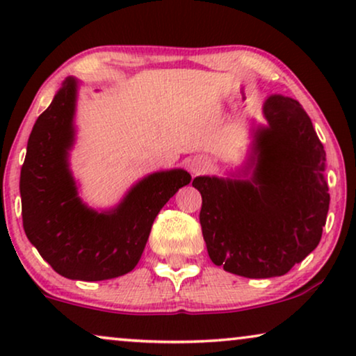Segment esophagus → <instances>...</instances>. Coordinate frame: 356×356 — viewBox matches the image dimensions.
<instances>
[{"label":"esophagus","mask_w":356,"mask_h":356,"mask_svg":"<svg viewBox=\"0 0 356 356\" xmlns=\"http://www.w3.org/2000/svg\"><path fill=\"white\" fill-rule=\"evenodd\" d=\"M188 168H189V172H191L193 175L202 173V172H206V170H207V162L204 159H201V157H194V159L189 160Z\"/></svg>","instance_id":"1"}]
</instances>
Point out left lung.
Listing matches in <instances>:
<instances>
[{"label": "left lung", "instance_id": "1", "mask_svg": "<svg viewBox=\"0 0 356 356\" xmlns=\"http://www.w3.org/2000/svg\"><path fill=\"white\" fill-rule=\"evenodd\" d=\"M252 121L246 162L230 177H196L199 222L216 266L248 279L289 272L319 245L329 212L325 150L298 102L279 94Z\"/></svg>", "mask_w": 356, "mask_h": 356}]
</instances>
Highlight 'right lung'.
<instances>
[{"label":"right lung","mask_w":356,"mask_h":356,"mask_svg":"<svg viewBox=\"0 0 356 356\" xmlns=\"http://www.w3.org/2000/svg\"><path fill=\"white\" fill-rule=\"evenodd\" d=\"M79 86V79L66 77L29 136L21 168L24 232L60 275L108 280L134 269L160 209L191 175L160 170L136 181L113 207L86 204L70 163Z\"/></svg>","instance_id":"1"}]
</instances>
